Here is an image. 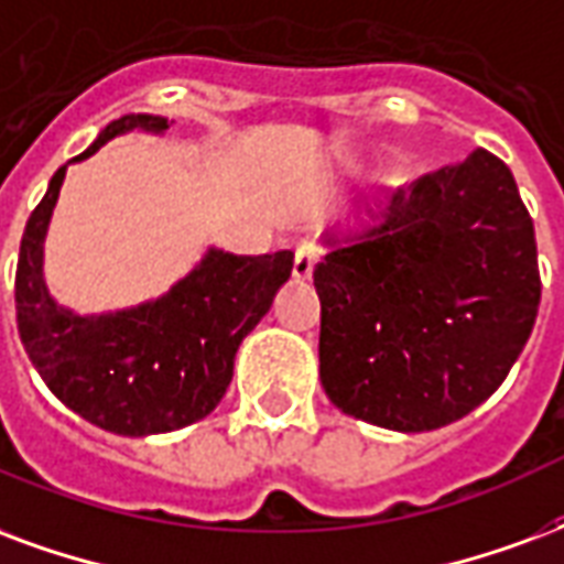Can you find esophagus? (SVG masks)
Instances as JSON below:
<instances>
[{
    "instance_id": "obj_1",
    "label": "esophagus",
    "mask_w": 564,
    "mask_h": 564,
    "mask_svg": "<svg viewBox=\"0 0 564 564\" xmlns=\"http://www.w3.org/2000/svg\"><path fill=\"white\" fill-rule=\"evenodd\" d=\"M314 262H316L314 241H302V245L295 248V262H293L295 281H307V278L314 274Z\"/></svg>"
}]
</instances>
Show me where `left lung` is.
<instances>
[{"instance_id":"left-lung-1","label":"left lung","mask_w":564,"mask_h":564,"mask_svg":"<svg viewBox=\"0 0 564 564\" xmlns=\"http://www.w3.org/2000/svg\"><path fill=\"white\" fill-rule=\"evenodd\" d=\"M323 245L319 379L337 410L424 433L502 386L532 335L541 278L535 227L496 154L475 149Z\"/></svg>"}]
</instances>
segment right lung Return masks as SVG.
Returning <instances> with one entry per match:
<instances>
[{"label": "right lung", "mask_w": 564, "mask_h": 564, "mask_svg": "<svg viewBox=\"0 0 564 564\" xmlns=\"http://www.w3.org/2000/svg\"><path fill=\"white\" fill-rule=\"evenodd\" d=\"M166 128L164 116L128 112L68 164L124 133L161 137ZM68 164L50 178L20 241L14 299L29 361L70 412L101 431L152 436L206 419L227 394L241 340L290 281L293 250L239 257L212 245L164 295L122 311L77 314L56 302L44 281V239Z\"/></svg>", "instance_id": "add662e5"}]
</instances>
